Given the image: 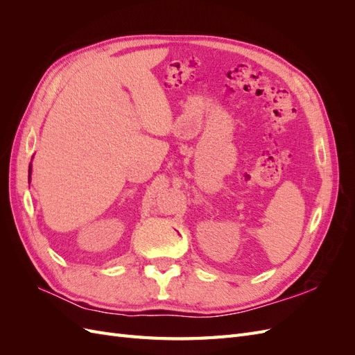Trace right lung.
Here are the masks:
<instances>
[{"label": "right lung", "mask_w": 355, "mask_h": 355, "mask_svg": "<svg viewBox=\"0 0 355 355\" xmlns=\"http://www.w3.org/2000/svg\"><path fill=\"white\" fill-rule=\"evenodd\" d=\"M31 173H32V166H29V182H31Z\"/></svg>", "instance_id": "add662e5"}]
</instances>
